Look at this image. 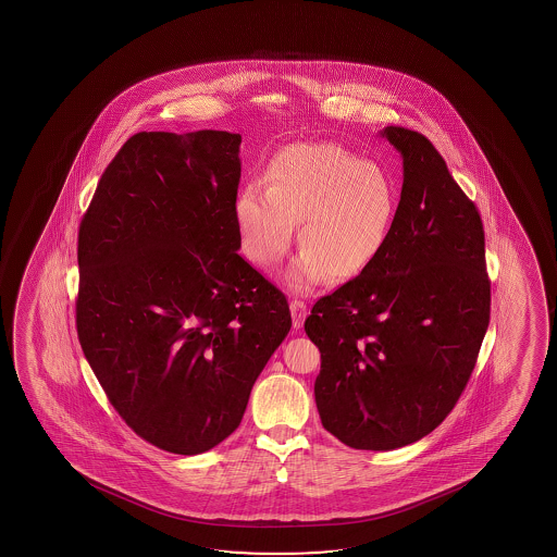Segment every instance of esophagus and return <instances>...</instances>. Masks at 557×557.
I'll list each match as a JSON object with an SVG mask.
<instances>
[{"instance_id":"obj_1","label":"esophagus","mask_w":557,"mask_h":557,"mask_svg":"<svg viewBox=\"0 0 557 557\" xmlns=\"http://www.w3.org/2000/svg\"><path fill=\"white\" fill-rule=\"evenodd\" d=\"M290 313H293V325L297 329L302 327L306 315H308V308H306L305 302H300V300H290Z\"/></svg>"}]
</instances>
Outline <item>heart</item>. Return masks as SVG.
<instances>
[{"mask_svg":"<svg viewBox=\"0 0 557 557\" xmlns=\"http://www.w3.org/2000/svg\"><path fill=\"white\" fill-rule=\"evenodd\" d=\"M399 191L386 169L335 143H298L275 153L268 184L251 181L234 214L244 249L274 264L300 221L302 249L285 270L290 289L310 290L327 274L348 282L381 255L396 219Z\"/></svg>","mask_w":557,"mask_h":557,"instance_id":"b5f03b06","label":"heart"}]
</instances>
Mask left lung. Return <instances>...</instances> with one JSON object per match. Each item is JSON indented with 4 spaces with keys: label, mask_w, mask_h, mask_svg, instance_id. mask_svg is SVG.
Instances as JSON below:
<instances>
[{
    "label": "left lung",
    "mask_w": 557,
    "mask_h": 557,
    "mask_svg": "<svg viewBox=\"0 0 557 557\" xmlns=\"http://www.w3.org/2000/svg\"><path fill=\"white\" fill-rule=\"evenodd\" d=\"M379 135L404 158L388 239L305 321L321 351V424L363 450L405 447L442 424L472 374L491 312L478 209L424 135L394 125Z\"/></svg>",
    "instance_id": "left-lung-1"
}]
</instances>
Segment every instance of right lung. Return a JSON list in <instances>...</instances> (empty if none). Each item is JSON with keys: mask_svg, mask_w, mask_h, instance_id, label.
<instances>
[{"mask_svg": "<svg viewBox=\"0 0 557 557\" xmlns=\"http://www.w3.org/2000/svg\"><path fill=\"white\" fill-rule=\"evenodd\" d=\"M239 145L228 131L137 133L79 224L82 350L127 426L175 455L239 426L290 329L285 295L237 252Z\"/></svg>", "mask_w": 557, "mask_h": 557, "instance_id": "add662e5", "label": "right lung"}]
</instances>
